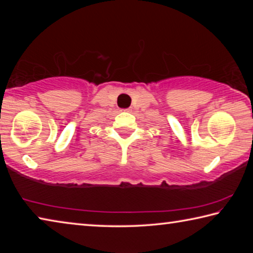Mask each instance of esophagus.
Returning <instances> with one entry per match:
<instances>
[{"label":"esophagus","instance_id":"1","mask_svg":"<svg viewBox=\"0 0 253 253\" xmlns=\"http://www.w3.org/2000/svg\"><path fill=\"white\" fill-rule=\"evenodd\" d=\"M125 110H126V111H129V109H125Z\"/></svg>","mask_w":253,"mask_h":253}]
</instances>
